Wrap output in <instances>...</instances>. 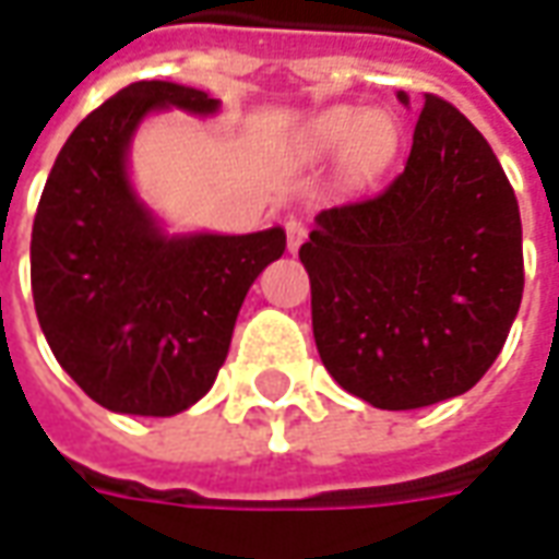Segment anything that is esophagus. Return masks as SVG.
<instances>
[{"label":"esophagus","mask_w":559,"mask_h":559,"mask_svg":"<svg viewBox=\"0 0 559 559\" xmlns=\"http://www.w3.org/2000/svg\"><path fill=\"white\" fill-rule=\"evenodd\" d=\"M284 231H287V248L299 250V245H302V241H306V235H309V226H306L302 219L290 216V219L284 223Z\"/></svg>","instance_id":"obj_1"}]
</instances>
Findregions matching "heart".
Segmentation results:
<instances>
[{
    "instance_id": "b5f03b06",
    "label": "heart",
    "mask_w": 559,
    "mask_h": 559,
    "mask_svg": "<svg viewBox=\"0 0 559 559\" xmlns=\"http://www.w3.org/2000/svg\"><path fill=\"white\" fill-rule=\"evenodd\" d=\"M311 152H336L345 146V168L355 177H373L389 165L397 146V124L389 112H364L352 106H333L314 116L306 131Z\"/></svg>"
}]
</instances>
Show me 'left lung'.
Returning a JSON list of instances; mask_svg holds the SVG:
<instances>
[{
    "instance_id": "8db88e82",
    "label": "left lung",
    "mask_w": 559,
    "mask_h": 559,
    "mask_svg": "<svg viewBox=\"0 0 559 559\" xmlns=\"http://www.w3.org/2000/svg\"><path fill=\"white\" fill-rule=\"evenodd\" d=\"M299 260L328 373L379 409L474 389L523 299L514 189L484 134L438 94L423 97L404 170L379 195L314 216Z\"/></svg>"
}]
</instances>
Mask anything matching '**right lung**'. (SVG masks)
I'll return each mask as SVG.
<instances>
[{
    "mask_svg": "<svg viewBox=\"0 0 559 559\" xmlns=\"http://www.w3.org/2000/svg\"><path fill=\"white\" fill-rule=\"evenodd\" d=\"M216 112L174 82H134L79 121L57 155L29 241L41 333L75 385L112 413L174 416L229 355L250 284L284 229L168 238L128 183V143L152 109Z\"/></svg>",
    "mask_w": 559,
    "mask_h": 559,
    "instance_id": "1",
    "label": "right lung"
}]
</instances>
